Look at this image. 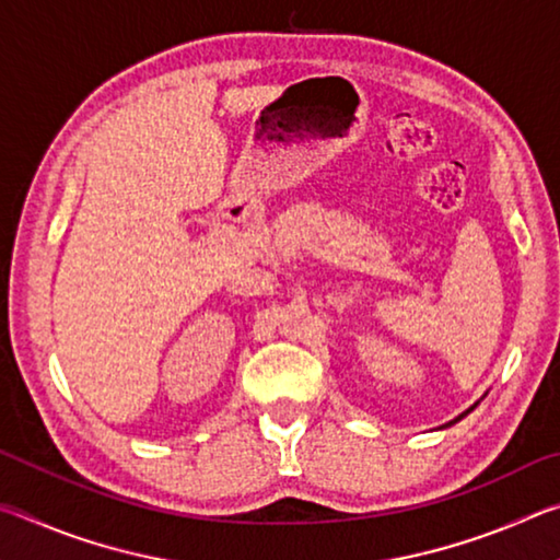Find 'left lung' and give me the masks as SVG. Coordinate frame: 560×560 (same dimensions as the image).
<instances>
[{
    "mask_svg": "<svg viewBox=\"0 0 560 560\" xmlns=\"http://www.w3.org/2000/svg\"><path fill=\"white\" fill-rule=\"evenodd\" d=\"M481 400H485V397H481ZM481 400H479V402H481ZM479 402H474V405L469 407V410H464V412H462L459 417H454V420H452V422H447V424H442V428H438V430H447V428H452V424H457V422H459V420H464V417H467V415H469V412L474 410V407H477Z\"/></svg>",
    "mask_w": 560,
    "mask_h": 560,
    "instance_id": "8db88e82",
    "label": "left lung"
}]
</instances>
